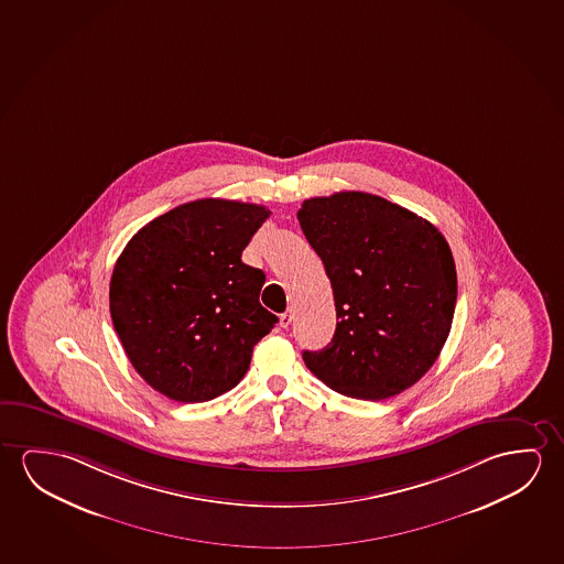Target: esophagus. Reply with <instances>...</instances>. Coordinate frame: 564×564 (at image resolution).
<instances>
[{"mask_svg":"<svg viewBox=\"0 0 564 564\" xmlns=\"http://www.w3.org/2000/svg\"><path fill=\"white\" fill-rule=\"evenodd\" d=\"M291 322H293V311H286V313L279 316V324H281V328H289V326H291Z\"/></svg>","mask_w":564,"mask_h":564,"instance_id":"obj_1","label":"esophagus"}]
</instances>
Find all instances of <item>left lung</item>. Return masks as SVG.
<instances>
[{
    "label": "left lung",
    "mask_w": 564,
    "mask_h": 564,
    "mask_svg": "<svg viewBox=\"0 0 564 564\" xmlns=\"http://www.w3.org/2000/svg\"><path fill=\"white\" fill-rule=\"evenodd\" d=\"M334 291L336 332L304 351L326 387L384 400L420 381L449 336L457 271L449 243L416 213L361 191L313 197L296 213Z\"/></svg>",
    "instance_id": "left-lung-1"
}]
</instances>
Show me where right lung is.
<instances>
[{
	"label": "right lung",
	"mask_w": 564,
	"mask_h": 564,
	"mask_svg": "<svg viewBox=\"0 0 564 564\" xmlns=\"http://www.w3.org/2000/svg\"><path fill=\"white\" fill-rule=\"evenodd\" d=\"M269 210L191 200L142 226L115 263L109 308L144 381L177 402H207L242 381L278 316L260 304L261 269L242 251Z\"/></svg>",
	"instance_id": "right-lung-1"
}]
</instances>
